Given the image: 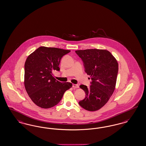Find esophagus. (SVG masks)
<instances>
[{"mask_svg": "<svg viewBox=\"0 0 146 146\" xmlns=\"http://www.w3.org/2000/svg\"><path fill=\"white\" fill-rule=\"evenodd\" d=\"M73 88H79V85L76 84H73Z\"/></svg>", "mask_w": 146, "mask_h": 146, "instance_id": "esophagus-1", "label": "esophagus"}]
</instances>
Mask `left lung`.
<instances>
[{"label":"left lung","mask_w":146,"mask_h":146,"mask_svg":"<svg viewBox=\"0 0 146 146\" xmlns=\"http://www.w3.org/2000/svg\"><path fill=\"white\" fill-rule=\"evenodd\" d=\"M84 64L85 72L90 76L91 85L80 86L85 98L79 104L86 110H100L108 101L115 88L119 65L115 57L106 50H76Z\"/></svg>","instance_id":"obj_1"}]
</instances>
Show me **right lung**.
<instances>
[{"mask_svg": "<svg viewBox=\"0 0 146 146\" xmlns=\"http://www.w3.org/2000/svg\"><path fill=\"white\" fill-rule=\"evenodd\" d=\"M70 50L41 46L28 56L25 63L24 85L29 97L36 106L50 108L60 101L70 82H60L53 76L60 70L61 59Z\"/></svg>", "mask_w": 146, "mask_h": 146, "instance_id": "1", "label": "right lung"}]
</instances>
